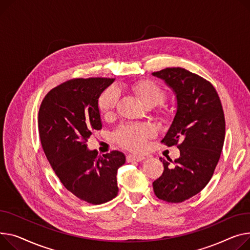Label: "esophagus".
Instances as JSON below:
<instances>
[{
  "label": "esophagus",
  "mask_w": 250,
  "mask_h": 250,
  "mask_svg": "<svg viewBox=\"0 0 250 250\" xmlns=\"http://www.w3.org/2000/svg\"><path fill=\"white\" fill-rule=\"evenodd\" d=\"M146 158L144 156H138V155H128L126 157L127 162H142Z\"/></svg>",
  "instance_id": "1"
}]
</instances>
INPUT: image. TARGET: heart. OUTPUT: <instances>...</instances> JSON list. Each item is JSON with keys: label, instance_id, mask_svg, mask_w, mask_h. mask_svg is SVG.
<instances>
[{"label": "heart", "instance_id": "1", "mask_svg": "<svg viewBox=\"0 0 250 250\" xmlns=\"http://www.w3.org/2000/svg\"><path fill=\"white\" fill-rule=\"evenodd\" d=\"M140 102L146 107H154L160 104L165 98V91L152 80L143 79L136 81L129 86ZM119 94L113 87L105 89L97 99V107L104 115H109L118 104ZM153 135V129L147 125H122L114 132L113 139L120 146L130 149L140 151L146 141Z\"/></svg>", "mask_w": 250, "mask_h": 250}]
</instances>
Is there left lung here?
<instances>
[{"instance_id":"1","label":"left lung","mask_w":250,"mask_h":250,"mask_svg":"<svg viewBox=\"0 0 250 250\" xmlns=\"http://www.w3.org/2000/svg\"><path fill=\"white\" fill-rule=\"evenodd\" d=\"M153 75L176 94L177 111L162 143L180 149L175 161L160 158L164 172L153 188L161 200L181 203L202 191L213 176L225 139L224 112L217 91L203 77L181 67Z\"/></svg>"}]
</instances>
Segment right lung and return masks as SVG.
<instances>
[{
  "instance_id": "obj_1",
  "label": "right lung",
  "mask_w": 250,
  "mask_h": 250,
  "mask_svg": "<svg viewBox=\"0 0 250 250\" xmlns=\"http://www.w3.org/2000/svg\"><path fill=\"white\" fill-rule=\"evenodd\" d=\"M114 78H74L50 90L40 105L38 127L47 160L63 186L75 197L98 205L119 192L116 173L125 163L122 152L103 156L86 142L102 129L97 99Z\"/></svg>"
}]
</instances>
